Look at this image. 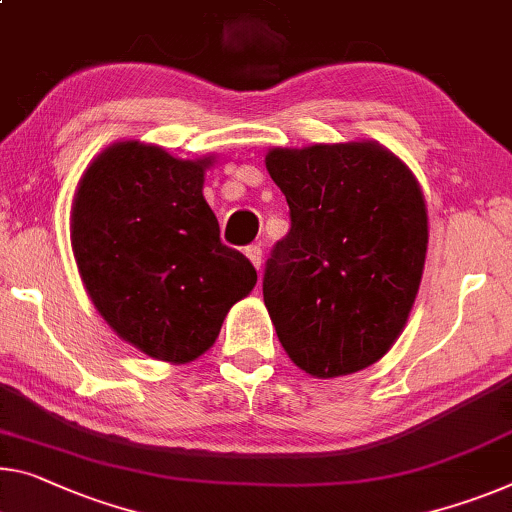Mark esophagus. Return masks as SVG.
Wrapping results in <instances>:
<instances>
[{"label": "esophagus", "instance_id": "1", "mask_svg": "<svg viewBox=\"0 0 512 512\" xmlns=\"http://www.w3.org/2000/svg\"><path fill=\"white\" fill-rule=\"evenodd\" d=\"M245 254H247L249 261L254 263V267L258 270V267H261V263H263V249H261V245H249L245 249Z\"/></svg>", "mask_w": 512, "mask_h": 512}]
</instances>
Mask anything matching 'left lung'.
<instances>
[{
	"instance_id": "left-lung-1",
	"label": "left lung",
	"mask_w": 512,
	"mask_h": 512,
	"mask_svg": "<svg viewBox=\"0 0 512 512\" xmlns=\"http://www.w3.org/2000/svg\"><path fill=\"white\" fill-rule=\"evenodd\" d=\"M265 167L290 208L263 274L283 350L325 380L368 368L396 343L419 293L428 249L419 183L377 141L272 148Z\"/></svg>"
}]
</instances>
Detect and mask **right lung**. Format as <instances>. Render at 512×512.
Listing matches in <instances>:
<instances>
[{"label":"right lung","mask_w":512,"mask_h":512,"mask_svg":"<svg viewBox=\"0 0 512 512\" xmlns=\"http://www.w3.org/2000/svg\"><path fill=\"white\" fill-rule=\"evenodd\" d=\"M210 164L119 141L84 171L70 215L93 306L123 341L171 364L201 357L256 286L254 265L219 240L203 199Z\"/></svg>","instance_id":"1"}]
</instances>
